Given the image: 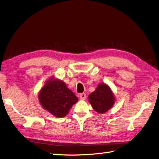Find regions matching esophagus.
<instances>
[{"instance_id":"esophagus-1","label":"esophagus","mask_w":159,"mask_h":159,"mask_svg":"<svg viewBox=\"0 0 159 159\" xmlns=\"http://www.w3.org/2000/svg\"><path fill=\"white\" fill-rule=\"evenodd\" d=\"M80 98L81 100H85V98H86V94L85 93H82L80 94Z\"/></svg>"}]
</instances>
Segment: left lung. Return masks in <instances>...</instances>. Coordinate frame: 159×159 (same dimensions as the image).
<instances>
[{"label":"left lung","instance_id":"1","mask_svg":"<svg viewBox=\"0 0 159 159\" xmlns=\"http://www.w3.org/2000/svg\"><path fill=\"white\" fill-rule=\"evenodd\" d=\"M89 101L94 111L103 114L107 111L115 103V96L109 86L105 84H99L96 90L89 96Z\"/></svg>","mask_w":159,"mask_h":159}]
</instances>
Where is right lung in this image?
Returning <instances> with one entry per match:
<instances>
[{"label": "right lung", "mask_w": 159, "mask_h": 159, "mask_svg": "<svg viewBox=\"0 0 159 159\" xmlns=\"http://www.w3.org/2000/svg\"><path fill=\"white\" fill-rule=\"evenodd\" d=\"M42 107L53 116L63 118L78 101L75 94L66 87L62 80L51 77L38 95Z\"/></svg>", "instance_id": "1"}]
</instances>
